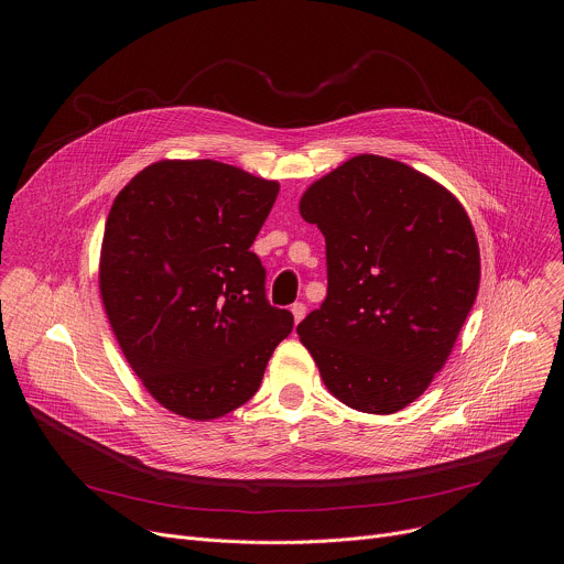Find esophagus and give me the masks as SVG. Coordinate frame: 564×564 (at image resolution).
<instances>
[{"label":"esophagus","mask_w":564,"mask_h":564,"mask_svg":"<svg viewBox=\"0 0 564 564\" xmlns=\"http://www.w3.org/2000/svg\"><path fill=\"white\" fill-rule=\"evenodd\" d=\"M290 310H292V314H294V324H299V321L305 316V303H292L290 305Z\"/></svg>","instance_id":"obj_1"}]
</instances>
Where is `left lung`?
<instances>
[{
	"instance_id": "8db88e82",
	"label": "left lung",
	"mask_w": 564,
	"mask_h": 564,
	"mask_svg": "<svg viewBox=\"0 0 564 564\" xmlns=\"http://www.w3.org/2000/svg\"><path fill=\"white\" fill-rule=\"evenodd\" d=\"M303 220L326 238L328 296L296 333L346 406L406 409L446 364L479 288L459 200L397 160L361 153L312 183Z\"/></svg>"
}]
</instances>
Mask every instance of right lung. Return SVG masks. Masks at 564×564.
Instances as JSON below:
<instances>
[{
	"instance_id": "1",
	"label": "right lung",
	"mask_w": 564,
	"mask_h": 564,
	"mask_svg": "<svg viewBox=\"0 0 564 564\" xmlns=\"http://www.w3.org/2000/svg\"><path fill=\"white\" fill-rule=\"evenodd\" d=\"M276 194V181L216 160H160L111 205L102 303L129 366L176 415L205 422L243 406L292 333L250 250Z\"/></svg>"
}]
</instances>
